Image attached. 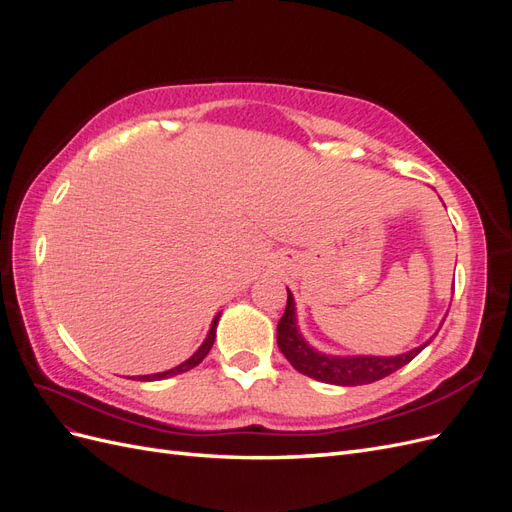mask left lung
<instances>
[{
    "mask_svg": "<svg viewBox=\"0 0 512 512\" xmlns=\"http://www.w3.org/2000/svg\"><path fill=\"white\" fill-rule=\"evenodd\" d=\"M427 344L399 356H331L316 352L299 333L297 314H294V299L290 290L286 312L282 320L277 322V346H280L290 365L303 376L337 386L371 384L391 376L393 371L408 365Z\"/></svg>",
    "mask_w": 512,
    "mask_h": 512,
    "instance_id": "left-lung-1",
    "label": "left lung"
}]
</instances>
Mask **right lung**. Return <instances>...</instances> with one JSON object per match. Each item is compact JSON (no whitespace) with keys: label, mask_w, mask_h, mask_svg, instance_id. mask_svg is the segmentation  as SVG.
<instances>
[{"label":"right lung","mask_w":512,"mask_h":512,"mask_svg":"<svg viewBox=\"0 0 512 512\" xmlns=\"http://www.w3.org/2000/svg\"><path fill=\"white\" fill-rule=\"evenodd\" d=\"M218 320H220V314L213 318V322H211V329H209V333H207V339L203 342V346H200L188 361H183L181 365H177V367H173V369H168V371H160V374H151V376H138L136 380H164V378H173V376H177V374H183V371H190L192 367H196L200 361L205 359V356L209 354V350H211V346H213V342H215V329H218Z\"/></svg>","instance_id":"1"}]
</instances>
